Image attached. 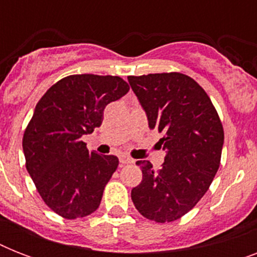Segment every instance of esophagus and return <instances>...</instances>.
I'll return each instance as SVG.
<instances>
[{
    "label": "esophagus",
    "mask_w": 257,
    "mask_h": 257,
    "mask_svg": "<svg viewBox=\"0 0 257 257\" xmlns=\"http://www.w3.org/2000/svg\"><path fill=\"white\" fill-rule=\"evenodd\" d=\"M120 163L122 165L132 164L133 160H132V159H131V157H128V156H120Z\"/></svg>",
    "instance_id": "esophagus-1"
}]
</instances>
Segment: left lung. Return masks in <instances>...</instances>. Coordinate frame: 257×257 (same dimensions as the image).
Listing matches in <instances>:
<instances>
[{
	"instance_id": "obj_1",
	"label": "left lung",
	"mask_w": 257,
	"mask_h": 257,
	"mask_svg": "<svg viewBox=\"0 0 257 257\" xmlns=\"http://www.w3.org/2000/svg\"><path fill=\"white\" fill-rule=\"evenodd\" d=\"M129 85L147 113L151 129L164 132L163 168L137 161L143 180L132 189L141 215L171 223L191 211L205 195L220 167L224 131L201 86L183 73L129 76Z\"/></svg>"
}]
</instances>
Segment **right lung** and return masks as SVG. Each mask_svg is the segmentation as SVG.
Returning <instances> with one entry per match:
<instances>
[{
    "mask_svg": "<svg viewBox=\"0 0 257 257\" xmlns=\"http://www.w3.org/2000/svg\"><path fill=\"white\" fill-rule=\"evenodd\" d=\"M118 76L73 74L50 86L22 139L26 169L45 204L65 219L96 211L118 159L89 152L81 141L100 126L104 109L125 96Z\"/></svg>",
    "mask_w": 257,
    "mask_h": 257,
    "instance_id": "obj_1",
    "label": "right lung"
}]
</instances>
